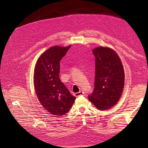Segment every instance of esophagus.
<instances>
[{
	"mask_svg": "<svg viewBox=\"0 0 148 148\" xmlns=\"http://www.w3.org/2000/svg\"><path fill=\"white\" fill-rule=\"evenodd\" d=\"M84 94V92L83 91H79V92H76L74 94V95L76 96V97H79L80 96L83 95Z\"/></svg>",
	"mask_w": 148,
	"mask_h": 148,
	"instance_id": "obj_1",
	"label": "esophagus"
}]
</instances>
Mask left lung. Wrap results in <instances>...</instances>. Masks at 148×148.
<instances>
[{
    "label": "left lung",
    "instance_id": "8db88e82",
    "mask_svg": "<svg viewBox=\"0 0 148 148\" xmlns=\"http://www.w3.org/2000/svg\"><path fill=\"white\" fill-rule=\"evenodd\" d=\"M92 52L96 57L95 89L88 99L97 109L114 106L122 96L125 84L123 66L114 49L99 46Z\"/></svg>",
    "mask_w": 148,
    "mask_h": 148
}]
</instances>
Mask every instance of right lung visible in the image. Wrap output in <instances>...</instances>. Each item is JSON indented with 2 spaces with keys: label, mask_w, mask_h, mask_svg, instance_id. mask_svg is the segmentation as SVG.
Masks as SVG:
<instances>
[{
  "label": "right lung",
  "mask_w": 148,
  "mask_h": 148,
  "mask_svg": "<svg viewBox=\"0 0 148 148\" xmlns=\"http://www.w3.org/2000/svg\"><path fill=\"white\" fill-rule=\"evenodd\" d=\"M70 47H50L39 56L34 67V86L38 100L54 115L66 114L76 99L59 78L60 61Z\"/></svg>",
  "instance_id": "right-lung-1"
}]
</instances>
